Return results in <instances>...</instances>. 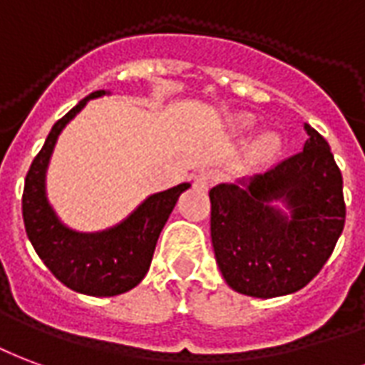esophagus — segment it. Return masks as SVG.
Instances as JSON below:
<instances>
[{
    "mask_svg": "<svg viewBox=\"0 0 365 365\" xmlns=\"http://www.w3.org/2000/svg\"><path fill=\"white\" fill-rule=\"evenodd\" d=\"M217 180H220V173L214 171V169H204V171H200L194 177V185L202 188V190H208Z\"/></svg>",
    "mask_w": 365,
    "mask_h": 365,
    "instance_id": "esophagus-1",
    "label": "esophagus"
}]
</instances>
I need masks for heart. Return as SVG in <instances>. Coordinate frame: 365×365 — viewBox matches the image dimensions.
Segmentation results:
<instances>
[{
	"instance_id": "heart-1",
	"label": "heart",
	"mask_w": 365,
	"mask_h": 365,
	"mask_svg": "<svg viewBox=\"0 0 365 365\" xmlns=\"http://www.w3.org/2000/svg\"><path fill=\"white\" fill-rule=\"evenodd\" d=\"M267 145H268V148H274V145H276V142H274V140H268Z\"/></svg>"
}]
</instances>
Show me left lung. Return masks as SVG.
<instances>
[{
    "instance_id": "obj_1",
    "label": "left lung",
    "mask_w": 365,
    "mask_h": 365,
    "mask_svg": "<svg viewBox=\"0 0 365 365\" xmlns=\"http://www.w3.org/2000/svg\"><path fill=\"white\" fill-rule=\"evenodd\" d=\"M303 150L264 175L210 190L212 245L223 278L239 294L278 297L307 286L344 230L342 173L331 145L305 124ZM284 201L286 216L269 206Z\"/></svg>"
}]
</instances>
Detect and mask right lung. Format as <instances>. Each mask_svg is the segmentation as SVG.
Wrapping results in <instances>:
<instances>
[{
    "label": "right lung",
    "mask_w": 365,
    "mask_h": 365,
    "mask_svg": "<svg viewBox=\"0 0 365 365\" xmlns=\"http://www.w3.org/2000/svg\"><path fill=\"white\" fill-rule=\"evenodd\" d=\"M95 91L79 101L70 113L56 122L46 142L26 173L23 190V222L34 251L63 286L79 294L110 297L135 288L148 274L157 239L175 204L188 182L157 192L116 227L101 233L68 230L50 208L44 190V175L54 143L63 126L76 116Z\"/></svg>",
    "instance_id": "1"
}]
</instances>
